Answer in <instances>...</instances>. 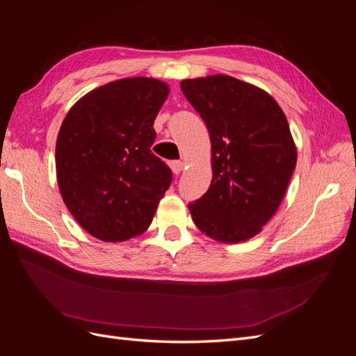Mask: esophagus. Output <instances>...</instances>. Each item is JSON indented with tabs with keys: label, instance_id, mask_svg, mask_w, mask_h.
<instances>
[{
	"label": "esophagus",
	"instance_id": "esophagus-1",
	"mask_svg": "<svg viewBox=\"0 0 356 356\" xmlns=\"http://www.w3.org/2000/svg\"><path fill=\"white\" fill-rule=\"evenodd\" d=\"M184 168H186V163H184V161H181V160H175V161H172V163H170V169L175 175H179L181 172L184 170Z\"/></svg>",
	"mask_w": 356,
	"mask_h": 356
}]
</instances>
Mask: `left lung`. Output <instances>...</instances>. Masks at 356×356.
<instances>
[{
  "instance_id": "1",
  "label": "left lung",
  "mask_w": 356,
  "mask_h": 356,
  "mask_svg": "<svg viewBox=\"0 0 356 356\" xmlns=\"http://www.w3.org/2000/svg\"><path fill=\"white\" fill-rule=\"evenodd\" d=\"M181 90L211 139L212 181L188 204L211 239L238 243L263 230L281 207L297 163L288 120L266 90L230 75L188 79Z\"/></svg>"
}]
</instances>
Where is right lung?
I'll return each mask as SVG.
<instances>
[{
  "label": "right lung",
  "instance_id": "obj_1",
  "mask_svg": "<svg viewBox=\"0 0 356 356\" xmlns=\"http://www.w3.org/2000/svg\"><path fill=\"white\" fill-rule=\"evenodd\" d=\"M169 95L165 81L122 79L86 93L65 115L56 139L63 203L81 227L104 242L144 233L172 182L152 153L154 120Z\"/></svg>",
  "mask_w": 356,
  "mask_h": 356
}]
</instances>
